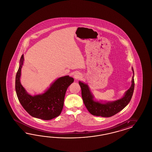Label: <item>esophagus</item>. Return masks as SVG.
Instances as JSON below:
<instances>
[{
	"instance_id": "obj_1",
	"label": "esophagus",
	"mask_w": 152,
	"mask_h": 152,
	"mask_svg": "<svg viewBox=\"0 0 152 152\" xmlns=\"http://www.w3.org/2000/svg\"><path fill=\"white\" fill-rule=\"evenodd\" d=\"M80 77H81L80 74H78V73H76L74 75V78L75 79H78Z\"/></svg>"
}]
</instances>
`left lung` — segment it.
<instances>
[{
  "mask_svg": "<svg viewBox=\"0 0 152 152\" xmlns=\"http://www.w3.org/2000/svg\"><path fill=\"white\" fill-rule=\"evenodd\" d=\"M133 69V71H134ZM132 86L126 92L124 96L120 100L116 101L102 104L94 101L93 96L90 92L86 84L79 82V85L81 88V95L83 101L88 111L93 115L100 116L102 117H110L115 115L122 110L130 101L133 94L134 89V76L132 81Z\"/></svg>",
  "mask_w": 152,
  "mask_h": 152,
  "instance_id": "8db88e82",
  "label": "left lung"
}]
</instances>
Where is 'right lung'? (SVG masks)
<instances>
[{"label":"right lung","instance_id":"add662e5","mask_svg":"<svg viewBox=\"0 0 152 152\" xmlns=\"http://www.w3.org/2000/svg\"><path fill=\"white\" fill-rule=\"evenodd\" d=\"M23 60L22 55L15 77V90L22 106L29 115L38 119L48 120L58 116L63 109L66 90L74 82V78L69 76L61 77L43 94L33 96L26 92L20 83Z\"/></svg>","mask_w":152,"mask_h":152}]
</instances>
